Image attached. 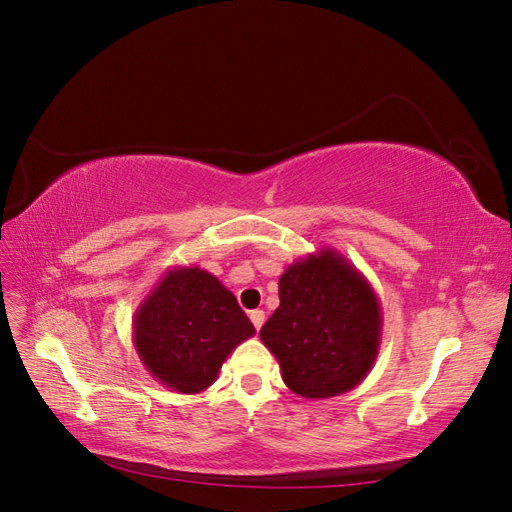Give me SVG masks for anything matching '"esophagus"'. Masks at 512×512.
Here are the masks:
<instances>
[{"label": "esophagus", "mask_w": 512, "mask_h": 512, "mask_svg": "<svg viewBox=\"0 0 512 512\" xmlns=\"http://www.w3.org/2000/svg\"><path fill=\"white\" fill-rule=\"evenodd\" d=\"M250 320H252V324L256 327V331H260L262 324H265V312H262V309H254V312L250 314Z\"/></svg>", "instance_id": "esophagus-1"}]
</instances>
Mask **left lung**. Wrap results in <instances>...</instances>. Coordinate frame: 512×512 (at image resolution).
Listing matches in <instances>:
<instances>
[{
	"label": "left lung",
	"mask_w": 512,
	"mask_h": 512,
	"mask_svg": "<svg viewBox=\"0 0 512 512\" xmlns=\"http://www.w3.org/2000/svg\"><path fill=\"white\" fill-rule=\"evenodd\" d=\"M382 309L374 288L331 247L301 258L280 277V307L260 339L292 393L327 399L352 391L374 367Z\"/></svg>",
	"instance_id": "left-lung-1"
}]
</instances>
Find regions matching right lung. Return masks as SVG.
<instances>
[{"mask_svg": "<svg viewBox=\"0 0 512 512\" xmlns=\"http://www.w3.org/2000/svg\"><path fill=\"white\" fill-rule=\"evenodd\" d=\"M254 324L218 277L200 267L168 269L132 318V342L149 374L170 391L196 395Z\"/></svg>", "mask_w": 512, "mask_h": 512, "instance_id": "right-lung-1", "label": "right lung"}]
</instances>
